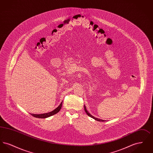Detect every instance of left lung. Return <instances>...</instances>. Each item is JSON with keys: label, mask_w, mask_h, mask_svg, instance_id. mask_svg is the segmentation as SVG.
Wrapping results in <instances>:
<instances>
[{"label": "left lung", "mask_w": 153, "mask_h": 153, "mask_svg": "<svg viewBox=\"0 0 153 153\" xmlns=\"http://www.w3.org/2000/svg\"><path fill=\"white\" fill-rule=\"evenodd\" d=\"M84 109H85V112L87 113V114L89 116V117H92V118H93V119H94L95 120H97V121H99V122H105V120H102V119H99V118H97V117H94V116H92V115H91L89 112H88V111L87 109H86V107L85 106V105H84Z\"/></svg>", "instance_id": "1"}]
</instances>
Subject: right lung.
I'll use <instances>...</instances> for the list:
<instances>
[{"label":"right lung","instance_id":"right-lung-1","mask_svg":"<svg viewBox=\"0 0 153 153\" xmlns=\"http://www.w3.org/2000/svg\"><path fill=\"white\" fill-rule=\"evenodd\" d=\"M62 102H61V104L58 105V107L55 109H54L53 111H52L50 112H48V113H45V114H30L32 116H33L37 118H46L48 117H51L52 115L58 113V112L60 111V109L62 107Z\"/></svg>","mask_w":153,"mask_h":153}]
</instances>
